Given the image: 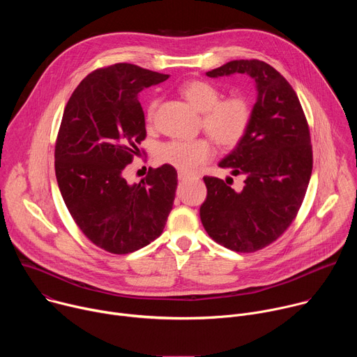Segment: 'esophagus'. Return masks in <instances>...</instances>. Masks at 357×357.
Listing matches in <instances>:
<instances>
[{"mask_svg": "<svg viewBox=\"0 0 357 357\" xmlns=\"http://www.w3.org/2000/svg\"><path fill=\"white\" fill-rule=\"evenodd\" d=\"M178 178H179V181H189V179H193L195 176H192V175H189L186 172H179Z\"/></svg>", "mask_w": 357, "mask_h": 357, "instance_id": "1", "label": "esophagus"}]
</instances>
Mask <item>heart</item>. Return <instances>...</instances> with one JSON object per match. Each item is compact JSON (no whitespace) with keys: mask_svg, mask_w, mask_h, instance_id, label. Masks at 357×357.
<instances>
[{"mask_svg":"<svg viewBox=\"0 0 357 357\" xmlns=\"http://www.w3.org/2000/svg\"><path fill=\"white\" fill-rule=\"evenodd\" d=\"M182 96L203 113V128L222 146H236L245 135L251 121V107L241 96L222 100V91L206 80H188L181 86ZM157 100L148 106V120L154 119ZM213 155V148L205 138L174 139L160 148L158 158L181 172L193 174L200 171Z\"/></svg>","mask_w":357,"mask_h":357,"instance_id":"obj_1","label":"heart"}]
</instances>
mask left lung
Instances as JSON below:
<instances>
[{
    "label": "left lung",
    "instance_id": "obj_1",
    "mask_svg": "<svg viewBox=\"0 0 357 357\" xmlns=\"http://www.w3.org/2000/svg\"><path fill=\"white\" fill-rule=\"evenodd\" d=\"M234 73L256 82L257 100L245 135L219 167L245 179L234 190L229 179L203 178L208 196L200 220L216 243L252 252L275 241L295 219L312 174V145L298 96L281 73L266 62L241 59L206 76Z\"/></svg>",
    "mask_w": 357,
    "mask_h": 357
}]
</instances>
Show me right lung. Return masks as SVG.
Returning <instances> with one entry per match:
<instances>
[{
	"mask_svg": "<svg viewBox=\"0 0 357 357\" xmlns=\"http://www.w3.org/2000/svg\"><path fill=\"white\" fill-rule=\"evenodd\" d=\"M168 77L131 63L101 68L80 82L63 112L55 146L59 190L84 236L113 254L154 241L172 211L174 167L149 168L139 183L124 178L146 135L138 93Z\"/></svg>",
	"mask_w": 357,
	"mask_h": 357,
	"instance_id": "add662e5",
	"label": "right lung"
}]
</instances>
